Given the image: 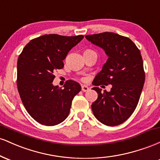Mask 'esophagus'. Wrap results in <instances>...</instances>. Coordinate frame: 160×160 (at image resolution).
Here are the masks:
<instances>
[{
  "label": "esophagus",
  "instance_id": "obj_1",
  "mask_svg": "<svg viewBox=\"0 0 160 160\" xmlns=\"http://www.w3.org/2000/svg\"><path fill=\"white\" fill-rule=\"evenodd\" d=\"M89 88L87 86H86V85H82V92H86V91H88V90H89Z\"/></svg>",
  "mask_w": 160,
  "mask_h": 160
}]
</instances>
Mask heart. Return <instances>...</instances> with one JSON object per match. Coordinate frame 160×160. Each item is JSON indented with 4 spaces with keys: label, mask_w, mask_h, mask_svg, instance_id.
<instances>
[{
    "label": "heart",
    "mask_w": 160,
    "mask_h": 160,
    "mask_svg": "<svg viewBox=\"0 0 160 160\" xmlns=\"http://www.w3.org/2000/svg\"><path fill=\"white\" fill-rule=\"evenodd\" d=\"M88 51H92V50H90V49H87V50H86L85 52H88Z\"/></svg>",
    "instance_id": "b5f03b06"
}]
</instances>
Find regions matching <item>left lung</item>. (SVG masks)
Masks as SVG:
<instances>
[{
  "label": "left lung",
  "mask_w": 160,
  "mask_h": 160,
  "mask_svg": "<svg viewBox=\"0 0 160 160\" xmlns=\"http://www.w3.org/2000/svg\"><path fill=\"white\" fill-rule=\"evenodd\" d=\"M93 44L104 50L108 58L92 84L98 98L92 110L99 122L108 126H118L132 114L136 108L145 80L141 52L126 37L113 32L86 35ZM112 85L110 92L97 85Z\"/></svg>",
  "instance_id": "obj_1"
}]
</instances>
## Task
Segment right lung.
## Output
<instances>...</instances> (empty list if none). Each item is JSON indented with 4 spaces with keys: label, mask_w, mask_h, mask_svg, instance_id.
<instances>
[{
    "label": "right lung",
    "mask_w": 160,
    "mask_h": 160,
    "mask_svg": "<svg viewBox=\"0 0 160 160\" xmlns=\"http://www.w3.org/2000/svg\"><path fill=\"white\" fill-rule=\"evenodd\" d=\"M83 38L45 34L31 40L17 62V87L28 113L44 126H56L68 117L74 97L81 86L67 80L64 89L53 86L54 72L64 67L63 60Z\"/></svg>",
    "instance_id": "obj_1"
}]
</instances>
